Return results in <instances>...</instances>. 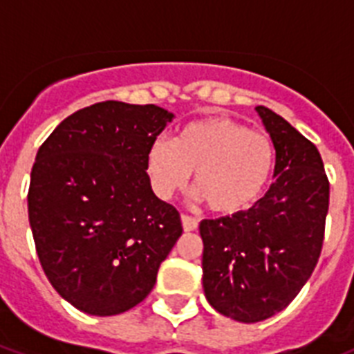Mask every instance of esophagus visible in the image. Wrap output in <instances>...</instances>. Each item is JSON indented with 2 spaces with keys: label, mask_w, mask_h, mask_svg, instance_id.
Instances as JSON below:
<instances>
[{
  "label": "esophagus",
  "mask_w": 354,
  "mask_h": 354,
  "mask_svg": "<svg viewBox=\"0 0 354 354\" xmlns=\"http://www.w3.org/2000/svg\"><path fill=\"white\" fill-rule=\"evenodd\" d=\"M182 226L185 232H194V230H198V222L191 218V216L182 215Z\"/></svg>",
  "instance_id": "34e87169"
}]
</instances>
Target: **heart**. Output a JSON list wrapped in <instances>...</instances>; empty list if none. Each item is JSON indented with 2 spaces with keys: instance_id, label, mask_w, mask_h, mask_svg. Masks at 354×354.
<instances>
[{
  "instance_id": "heart-1",
  "label": "heart",
  "mask_w": 354,
  "mask_h": 354,
  "mask_svg": "<svg viewBox=\"0 0 354 354\" xmlns=\"http://www.w3.org/2000/svg\"><path fill=\"white\" fill-rule=\"evenodd\" d=\"M275 150L266 133L246 130L230 118L189 122L178 139H152L145 169L161 200L194 187L216 215L232 216L257 204L274 172Z\"/></svg>"
}]
</instances>
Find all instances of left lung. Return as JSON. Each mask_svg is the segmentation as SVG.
<instances>
[{
	"label": "left lung",
	"mask_w": 354,
	"mask_h": 354,
	"mask_svg": "<svg viewBox=\"0 0 354 354\" xmlns=\"http://www.w3.org/2000/svg\"><path fill=\"white\" fill-rule=\"evenodd\" d=\"M255 112L274 143V183L244 213L200 222L205 299L242 324L274 316L299 294L318 263L329 211L318 149L268 108Z\"/></svg>",
	"instance_id": "obj_1"
}]
</instances>
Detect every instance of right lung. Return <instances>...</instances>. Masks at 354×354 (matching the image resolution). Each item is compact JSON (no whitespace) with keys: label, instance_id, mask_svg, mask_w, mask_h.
Segmentation results:
<instances>
[{"label":"right lung","instance_id":"add662e5","mask_svg":"<svg viewBox=\"0 0 354 354\" xmlns=\"http://www.w3.org/2000/svg\"><path fill=\"white\" fill-rule=\"evenodd\" d=\"M174 113L106 101L58 124L30 172L29 224L53 288L91 316H115L154 288L182 235L150 187L145 160Z\"/></svg>","mask_w":354,"mask_h":354}]
</instances>
